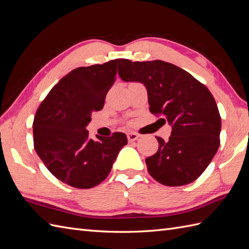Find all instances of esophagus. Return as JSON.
I'll use <instances>...</instances> for the list:
<instances>
[{
    "label": "esophagus",
    "instance_id": "obj_1",
    "mask_svg": "<svg viewBox=\"0 0 249 249\" xmlns=\"http://www.w3.org/2000/svg\"><path fill=\"white\" fill-rule=\"evenodd\" d=\"M139 138H140V135H138L136 132H129L128 135H127V139H128L129 142L136 141V140H138Z\"/></svg>",
    "mask_w": 249,
    "mask_h": 249
}]
</instances>
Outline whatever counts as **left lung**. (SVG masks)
Here are the masks:
<instances>
[{
  "label": "left lung",
  "instance_id": "left-lung-1",
  "mask_svg": "<svg viewBox=\"0 0 249 249\" xmlns=\"http://www.w3.org/2000/svg\"><path fill=\"white\" fill-rule=\"evenodd\" d=\"M119 74L143 83L150 112L173 125L167 141L156 137L159 149L145 160L149 175L166 186L196 180L220 146L221 117L212 92L189 72L161 60L122 59Z\"/></svg>",
  "mask_w": 249,
  "mask_h": 249
}]
</instances>
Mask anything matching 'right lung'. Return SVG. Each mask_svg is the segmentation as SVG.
I'll list each match as a JSON object with an SVG mask.
<instances>
[{"label":"right lung","instance_id":"1","mask_svg":"<svg viewBox=\"0 0 249 249\" xmlns=\"http://www.w3.org/2000/svg\"><path fill=\"white\" fill-rule=\"evenodd\" d=\"M116 59L71 70L53 87L34 119V146L44 165L67 185L87 189L109 175L126 135L89 139L86 129L93 111L104 106L121 65Z\"/></svg>","mask_w":249,"mask_h":249}]
</instances>
